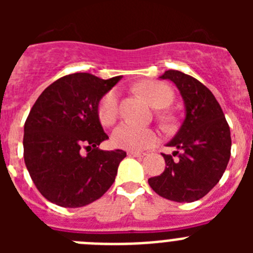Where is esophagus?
Returning <instances> with one entry per match:
<instances>
[{"instance_id":"obj_1","label":"esophagus","mask_w":253,"mask_h":253,"mask_svg":"<svg viewBox=\"0 0 253 253\" xmlns=\"http://www.w3.org/2000/svg\"><path fill=\"white\" fill-rule=\"evenodd\" d=\"M128 156L129 157H143L144 154L140 153V152H133V151H129L128 152Z\"/></svg>"}]
</instances>
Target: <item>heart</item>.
Masks as SVG:
<instances>
[{
	"instance_id": "b5f03b06",
	"label": "heart",
	"mask_w": 253,
	"mask_h": 253,
	"mask_svg": "<svg viewBox=\"0 0 253 253\" xmlns=\"http://www.w3.org/2000/svg\"><path fill=\"white\" fill-rule=\"evenodd\" d=\"M142 95L148 100L152 106L165 109L169 106L173 100V92L166 84L156 81H146L138 86ZM119 113V92L114 90L107 91L97 105V116L102 125L109 126L114 124ZM157 133L152 129L139 128L129 123H123L114 129L111 134L113 144L118 148L128 151H143L152 147L157 142Z\"/></svg>"
}]
</instances>
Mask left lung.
<instances>
[{
	"mask_svg": "<svg viewBox=\"0 0 253 253\" xmlns=\"http://www.w3.org/2000/svg\"><path fill=\"white\" fill-rule=\"evenodd\" d=\"M161 80H169L184 100L185 118L167 146L171 154H162L166 162L160 176L148 184L160 196L177 203L196 202L207 195L222 178L231 157V130L211 91L189 75L169 69Z\"/></svg>",
	"mask_w": 253,
	"mask_h": 253,
	"instance_id": "obj_1",
	"label": "left lung"
}]
</instances>
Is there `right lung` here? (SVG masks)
<instances>
[{"label": "right lung", "instance_id": "add662e5", "mask_svg": "<svg viewBox=\"0 0 253 253\" xmlns=\"http://www.w3.org/2000/svg\"><path fill=\"white\" fill-rule=\"evenodd\" d=\"M120 80L73 73L53 82L35 101L24 126V160L37 189L50 203L84 207L114 184L126 153L99 149L109 137L97 105Z\"/></svg>", "mask_w": 253, "mask_h": 253}]
</instances>
